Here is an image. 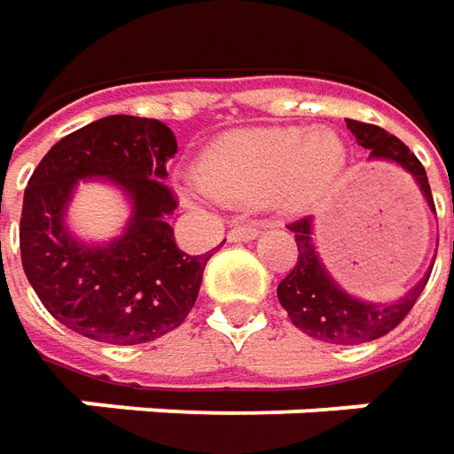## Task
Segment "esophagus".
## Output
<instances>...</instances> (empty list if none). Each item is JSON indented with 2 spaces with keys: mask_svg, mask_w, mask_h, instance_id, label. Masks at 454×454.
<instances>
[{
  "mask_svg": "<svg viewBox=\"0 0 454 454\" xmlns=\"http://www.w3.org/2000/svg\"><path fill=\"white\" fill-rule=\"evenodd\" d=\"M256 236H258L256 226H239V228H233V231L228 233V241H231V243H248V241H254Z\"/></svg>",
  "mask_w": 454,
  "mask_h": 454,
  "instance_id": "34e87169",
  "label": "esophagus"
}]
</instances>
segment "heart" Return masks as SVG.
<instances>
[{
    "instance_id": "1",
    "label": "heart",
    "mask_w": 454,
    "mask_h": 454,
    "mask_svg": "<svg viewBox=\"0 0 454 454\" xmlns=\"http://www.w3.org/2000/svg\"><path fill=\"white\" fill-rule=\"evenodd\" d=\"M344 163L347 148L329 128H263L211 145L198 163V180L223 203L301 208L334 185Z\"/></svg>"
}]
</instances>
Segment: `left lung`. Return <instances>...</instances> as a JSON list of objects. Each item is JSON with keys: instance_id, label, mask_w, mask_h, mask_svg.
<instances>
[{"instance_id": "left-lung-1", "label": "left lung", "mask_w": 454, "mask_h": 454, "mask_svg": "<svg viewBox=\"0 0 454 454\" xmlns=\"http://www.w3.org/2000/svg\"><path fill=\"white\" fill-rule=\"evenodd\" d=\"M347 128L352 130L356 143L369 150V160H384V163L399 165L402 170H407L417 183L419 193L427 200V206L434 211L427 173L399 137L389 135L377 125L356 122V120H347ZM289 231H294L299 258L291 274L278 284L276 294H278L281 306L286 309L291 324L311 339H319L326 344H364L392 332L399 321L410 314L414 301L425 291L432 266H434L432 261L422 278L395 301H387V304L367 301L341 289L339 281L324 266L317 243H314L311 215L291 223Z\"/></svg>"}]
</instances>
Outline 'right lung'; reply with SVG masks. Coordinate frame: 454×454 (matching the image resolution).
I'll list each match as a JSON object with an SVG mask.
<instances>
[{"mask_svg": "<svg viewBox=\"0 0 454 454\" xmlns=\"http://www.w3.org/2000/svg\"><path fill=\"white\" fill-rule=\"evenodd\" d=\"M178 153L160 120L107 115L62 137L27 183L20 221L24 274L44 309L80 336L145 344L178 329L196 304L211 254H183L163 180ZM80 179H107L131 206L118 237L92 244L67 223Z\"/></svg>", "mask_w": 454, "mask_h": 454, "instance_id": "add662e5", "label": "right lung"}]
</instances>
